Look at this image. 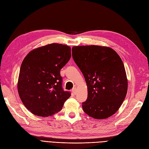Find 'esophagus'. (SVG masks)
I'll use <instances>...</instances> for the list:
<instances>
[{
	"label": "esophagus",
	"instance_id": "1",
	"mask_svg": "<svg viewBox=\"0 0 149 149\" xmlns=\"http://www.w3.org/2000/svg\"><path fill=\"white\" fill-rule=\"evenodd\" d=\"M72 91H73V93H74V94H76V88H73Z\"/></svg>",
	"mask_w": 149,
	"mask_h": 149
}]
</instances>
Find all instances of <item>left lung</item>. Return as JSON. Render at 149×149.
<instances>
[{
	"instance_id": "1",
	"label": "left lung",
	"mask_w": 149,
	"mask_h": 149,
	"mask_svg": "<svg viewBox=\"0 0 149 149\" xmlns=\"http://www.w3.org/2000/svg\"><path fill=\"white\" fill-rule=\"evenodd\" d=\"M72 55L88 86V99L82 105L84 111L98 120L114 115L127 91L125 66L119 55L110 47L91 45L74 46Z\"/></svg>"
}]
</instances>
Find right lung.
Wrapping results in <instances>:
<instances>
[{"label": "right lung", "mask_w": 149, "mask_h": 149, "mask_svg": "<svg viewBox=\"0 0 149 149\" xmlns=\"http://www.w3.org/2000/svg\"><path fill=\"white\" fill-rule=\"evenodd\" d=\"M71 56L68 45L52 43L33 49L23 59L18 92L23 104L33 114L47 117L62 109L71 94L62 89L60 71Z\"/></svg>", "instance_id": "1"}]
</instances>
